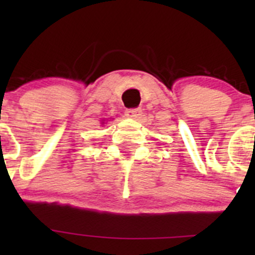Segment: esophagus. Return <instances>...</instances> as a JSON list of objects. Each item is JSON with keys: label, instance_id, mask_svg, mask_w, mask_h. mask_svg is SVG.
Returning <instances> with one entry per match:
<instances>
[{"label": "esophagus", "instance_id": "obj_1", "mask_svg": "<svg viewBox=\"0 0 255 255\" xmlns=\"http://www.w3.org/2000/svg\"><path fill=\"white\" fill-rule=\"evenodd\" d=\"M142 115V109H129L126 110V116L129 118H138Z\"/></svg>", "mask_w": 255, "mask_h": 255}]
</instances>
